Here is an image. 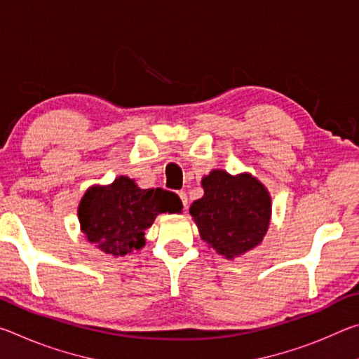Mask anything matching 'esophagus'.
I'll use <instances>...</instances> for the list:
<instances>
[{
	"instance_id": "esophagus-1",
	"label": "esophagus",
	"mask_w": 359,
	"mask_h": 359,
	"mask_svg": "<svg viewBox=\"0 0 359 359\" xmlns=\"http://www.w3.org/2000/svg\"><path fill=\"white\" fill-rule=\"evenodd\" d=\"M179 196H180V199H182V204H184V209H187V205H188L187 193H185V191H179Z\"/></svg>"
}]
</instances>
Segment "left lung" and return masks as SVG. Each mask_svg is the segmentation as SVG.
<instances>
[{"instance_id":"8db88e82","label":"left lung","mask_w":359,"mask_h":359,"mask_svg":"<svg viewBox=\"0 0 359 359\" xmlns=\"http://www.w3.org/2000/svg\"><path fill=\"white\" fill-rule=\"evenodd\" d=\"M204 196L190 205L199 236L223 258L253 250L269 229L272 199L264 184L250 172L212 169L201 180Z\"/></svg>"}]
</instances>
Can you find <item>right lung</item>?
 Masks as SVG:
<instances>
[{
	"instance_id": "1",
	"label": "right lung",
	"mask_w": 359,
	"mask_h": 359,
	"mask_svg": "<svg viewBox=\"0 0 359 359\" xmlns=\"http://www.w3.org/2000/svg\"><path fill=\"white\" fill-rule=\"evenodd\" d=\"M166 212H182L179 196L161 188L142 190L133 179L120 175L109 185L90 187L79 203L77 217L87 241L117 258L141 250L145 229Z\"/></svg>"
}]
</instances>
